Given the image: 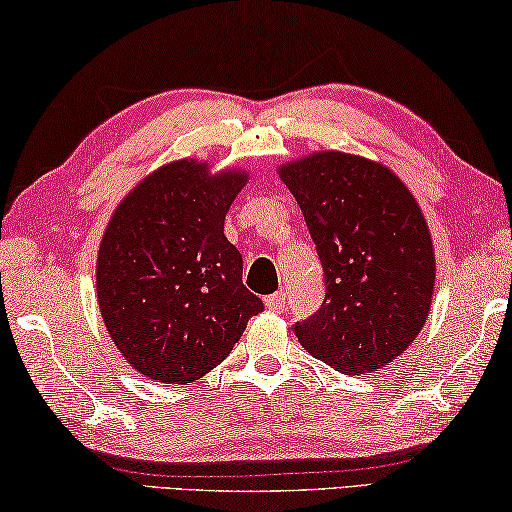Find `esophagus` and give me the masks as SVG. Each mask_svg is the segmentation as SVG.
Masks as SVG:
<instances>
[{
    "mask_svg": "<svg viewBox=\"0 0 512 512\" xmlns=\"http://www.w3.org/2000/svg\"><path fill=\"white\" fill-rule=\"evenodd\" d=\"M265 304H267V308H270V311L283 313V311H286V292H274V295L265 299Z\"/></svg>",
    "mask_w": 512,
    "mask_h": 512,
    "instance_id": "esophagus-1",
    "label": "esophagus"
}]
</instances>
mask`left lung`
Listing matches in <instances>:
<instances>
[{
  "label": "left lung",
  "mask_w": 512,
  "mask_h": 512,
  "mask_svg": "<svg viewBox=\"0 0 512 512\" xmlns=\"http://www.w3.org/2000/svg\"><path fill=\"white\" fill-rule=\"evenodd\" d=\"M324 267L320 311L295 322L308 354L345 374L392 363L429 315L435 256L413 195L388 167L324 152L279 170Z\"/></svg>",
  "instance_id": "1"
}]
</instances>
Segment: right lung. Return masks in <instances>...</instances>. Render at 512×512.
<instances>
[{
	"mask_svg": "<svg viewBox=\"0 0 512 512\" xmlns=\"http://www.w3.org/2000/svg\"><path fill=\"white\" fill-rule=\"evenodd\" d=\"M245 174L206 165L161 167L117 206L97 258L108 333L133 370L190 383L231 354L261 297L242 283V256L224 217Z\"/></svg>",
	"mask_w": 512,
	"mask_h": 512,
	"instance_id": "right-lung-1",
	"label": "right lung"
}]
</instances>
